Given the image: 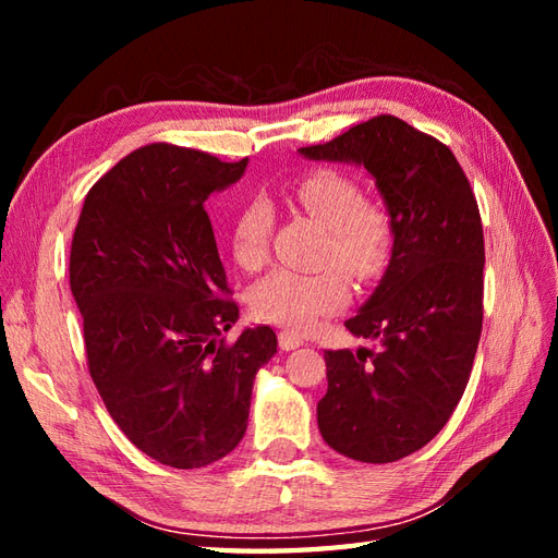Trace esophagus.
<instances>
[{"instance_id":"esophagus-1","label":"esophagus","mask_w":558,"mask_h":558,"mask_svg":"<svg viewBox=\"0 0 558 558\" xmlns=\"http://www.w3.org/2000/svg\"><path fill=\"white\" fill-rule=\"evenodd\" d=\"M278 342H280V350H286V352L298 350L300 345H304V340L298 333H292V330H280Z\"/></svg>"}]
</instances>
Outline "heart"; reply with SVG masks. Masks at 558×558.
<instances>
[{
	"label": "heart",
	"mask_w": 558,
	"mask_h": 558,
	"mask_svg": "<svg viewBox=\"0 0 558 558\" xmlns=\"http://www.w3.org/2000/svg\"><path fill=\"white\" fill-rule=\"evenodd\" d=\"M294 201L328 230L324 264L316 272L278 268L248 290V306L260 322L310 330L318 318L340 312L352 298L345 269L362 282L374 280L384 270L393 228L388 213L362 201L357 180L340 170L322 168L294 184ZM276 210L266 196L244 201L232 220V256L246 270L264 266ZM338 259L340 267L335 266Z\"/></svg>",
	"instance_id": "obj_1"
}]
</instances>
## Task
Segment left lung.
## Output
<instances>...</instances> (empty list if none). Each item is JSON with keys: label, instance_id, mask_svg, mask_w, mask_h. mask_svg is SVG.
Wrapping results in <instances>:
<instances>
[{"label": "left lung", "instance_id": "obj_1", "mask_svg": "<svg viewBox=\"0 0 558 558\" xmlns=\"http://www.w3.org/2000/svg\"><path fill=\"white\" fill-rule=\"evenodd\" d=\"M300 156L364 168L393 228L381 280L345 322L378 350H326L328 390L316 408L338 453L393 462L429 444L465 393L482 333L477 201L448 146L390 114Z\"/></svg>", "mask_w": 558, "mask_h": 558}]
</instances>
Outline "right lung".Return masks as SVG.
<instances>
[{"instance_id":"1","label":"right lung","mask_w":558,"mask_h":558,"mask_svg":"<svg viewBox=\"0 0 558 558\" xmlns=\"http://www.w3.org/2000/svg\"><path fill=\"white\" fill-rule=\"evenodd\" d=\"M248 160L150 144L90 189L71 242L69 282L88 369L110 417L138 450L177 470L206 468L242 441L254 378L278 352L268 326L240 318L206 198Z\"/></svg>"}]
</instances>
